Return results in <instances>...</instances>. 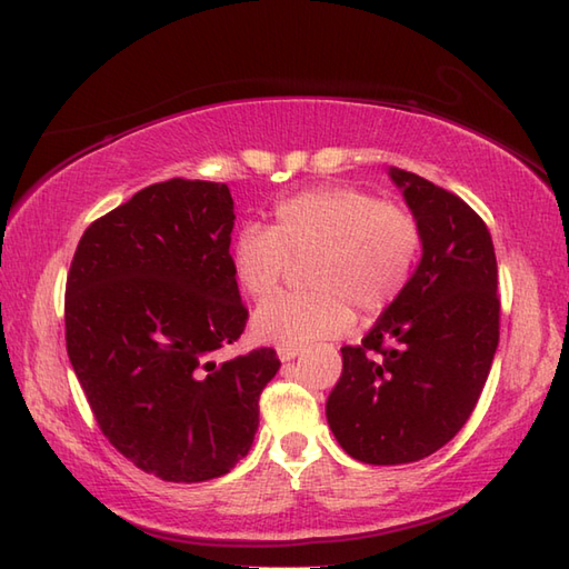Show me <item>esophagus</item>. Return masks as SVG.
Listing matches in <instances>:
<instances>
[{
    "instance_id": "1",
    "label": "esophagus",
    "mask_w": 569,
    "mask_h": 569,
    "mask_svg": "<svg viewBox=\"0 0 569 569\" xmlns=\"http://www.w3.org/2000/svg\"><path fill=\"white\" fill-rule=\"evenodd\" d=\"M300 355V347H278V359L281 361H291Z\"/></svg>"
}]
</instances>
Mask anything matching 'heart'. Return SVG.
Wrapping results in <instances>:
<instances>
[{
    "label": "heart",
    "mask_w": 569,
    "mask_h": 569,
    "mask_svg": "<svg viewBox=\"0 0 569 569\" xmlns=\"http://www.w3.org/2000/svg\"><path fill=\"white\" fill-rule=\"evenodd\" d=\"M422 229L406 204L355 186H320L281 200L271 227H241L229 259L244 293L263 300L293 263H308V293L278 296L253 312L259 342L300 347L342 335L355 308L373 318L396 306L413 281Z\"/></svg>",
    "instance_id": "obj_1"
}]
</instances>
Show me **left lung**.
Listing matches in <instances>:
<instances>
[{"label": "left lung", "mask_w": 569, "mask_h": 569, "mask_svg": "<svg viewBox=\"0 0 569 569\" xmlns=\"http://www.w3.org/2000/svg\"><path fill=\"white\" fill-rule=\"evenodd\" d=\"M422 229L413 281L361 345L342 347L325 406L342 450L367 465H408L462 430L499 345V269L485 220L416 173L391 168Z\"/></svg>", "instance_id": "1"}]
</instances>
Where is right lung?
Returning a JSON list of instances; mask_svg holds the SVG:
<instances>
[{
    "label": "right lung",
    "mask_w": 569,
    "mask_h": 569,
    "mask_svg": "<svg viewBox=\"0 0 569 569\" xmlns=\"http://www.w3.org/2000/svg\"><path fill=\"white\" fill-rule=\"evenodd\" d=\"M232 227L224 183H153L84 229L66 281L68 357L102 435L176 485L222 477L249 452L281 367L271 347L210 359L249 320Z\"/></svg>",
    "instance_id": "obj_1"
}]
</instances>
